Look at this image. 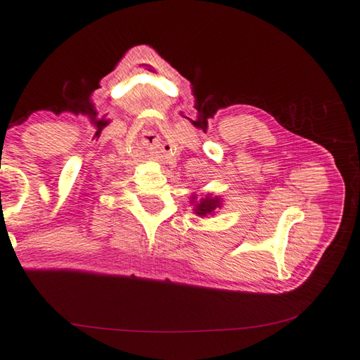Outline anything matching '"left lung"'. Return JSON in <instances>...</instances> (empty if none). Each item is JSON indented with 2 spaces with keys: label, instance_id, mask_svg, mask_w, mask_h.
Masks as SVG:
<instances>
[{
  "label": "left lung",
  "instance_id": "left-lung-1",
  "mask_svg": "<svg viewBox=\"0 0 360 360\" xmlns=\"http://www.w3.org/2000/svg\"><path fill=\"white\" fill-rule=\"evenodd\" d=\"M195 200H197V197H192V200H191L192 205ZM220 207H221V200L219 197H212V195L209 193L205 198H201L200 201H195L193 212L200 215V217H206V215H212Z\"/></svg>",
  "mask_w": 360,
  "mask_h": 360
}]
</instances>
